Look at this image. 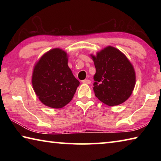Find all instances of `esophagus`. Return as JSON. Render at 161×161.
Returning <instances> with one entry per match:
<instances>
[{
  "label": "esophagus",
  "instance_id": "esophagus-1",
  "mask_svg": "<svg viewBox=\"0 0 161 161\" xmlns=\"http://www.w3.org/2000/svg\"><path fill=\"white\" fill-rule=\"evenodd\" d=\"M82 83L83 84H91V81L89 80H82Z\"/></svg>",
  "mask_w": 161,
  "mask_h": 161
}]
</instances>
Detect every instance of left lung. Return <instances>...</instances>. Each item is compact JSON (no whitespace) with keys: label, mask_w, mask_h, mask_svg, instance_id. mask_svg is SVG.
Instances as JSON below:
<instances>
[{"label":"left lung","mask_w":161,"mask_h":161,"mask_svg":"<svg viewBox=\"0 0 161 161\" xmlns=\"http://www.w3.org/2000/svg\"><path fill=\"white\" fill-rule=\"evenodd\" d=\"M90 56L96 68L93 87L95 96L110 107L126 102L136 84L134 67L127 57L112 46Z\"/></svg>","instance_id":"8db88e82"}]
</instances>
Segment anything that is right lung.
<instances>
[{
	"mask_svg": "<svg viewBox=\"0 0 161 161\" xmlns=\"http://www.w3.org/2000/svg\"><path fill=\"white\" fill-rule=\"evenodd\" d=\"M67 63L66 52L54 48L45 53L35 64L32 85L38 99L48 107H64L71 102L80 85Z\"/></svg>",
	"mask_w": 161,
	"mask_h": 161,
	"instance_id": "obj_1",
	"label": "right lung"
}]
</instances>
